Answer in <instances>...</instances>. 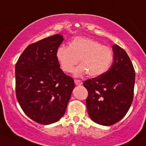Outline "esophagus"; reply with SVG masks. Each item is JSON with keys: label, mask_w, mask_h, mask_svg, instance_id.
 Returning <instances> with one entry per match:
<instances>
[{"label": "esophagus", "mask_w": 146, "mask_h": 146, "mask_svg": "<svg viewBox=\"0 0 146 146\" xmlns=\"http://www.w3.org/2000/svg\"><path fill=\"white\" fill-rule=\"evenodd\" d=\"M74 83H75L76 85H81V84H82V82L80 80H74Z\"/></svg>", "instance_id": "esophagus-1"}]
</instances>
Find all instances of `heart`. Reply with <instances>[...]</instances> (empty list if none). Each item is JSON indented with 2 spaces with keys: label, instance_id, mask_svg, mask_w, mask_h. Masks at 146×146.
<instances>
[{
  "label": "heart",
  "instance_id": "heart-1",
  "mask_svg": "<svg viewBox=\"0 0 146 146\" xmlns=\"http://www.w3.org/2000/svg\"><path fill=\"white\" fill-rule=\"evenodd\" d=\"M56 57L64 72H72L80 59L81 65L74 71L76 76L87 73L90 77H98L109 69L113 52L110 47L102 45L96 40L79 36L72 40L69 46H59Z\"/></svg>",
  "mask_w": 146,
  "mask_h": 146
}]
</instances>
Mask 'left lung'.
<instances>
[{
  "mask_svg": "<svg viewBox=\"0 0 146 146\" xmlns=\"http://www.w3.org/2000/svg\"><path fill=\"white\" fill-rule=\"evenodd\" d=\"M114 62L107 72L88 79L83 85L88 91L86 100L90 118L102 125H112L123 118L133 102L135 73L126 51L112 46Z\"/></svg>",
  "mask_w": 146,
  "mask_h": 146,
  "instance_id": "left-lung-1",
  "label": "left lung"
}]
</instances>
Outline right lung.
I'll list each match as a JSON object with an SVG mask.
<instances>
[{
    "instance_id": "add662e5",
    "label": "right lung",
    "mask_w": 146,
    "mask_h": 146,
    "mask_svg": "<svg viewBox=\"0 0 146 146\" xmlns=\"http://www.w3.org/2000/svg\"><path fill=\"white\" fill-rule=\"evenodd\" d=\"M63 36L55 34L29 44L16 64V95L26 115L48 125L64 115L74 87L56 57Z\"/></svg>"
}]
</instances>
